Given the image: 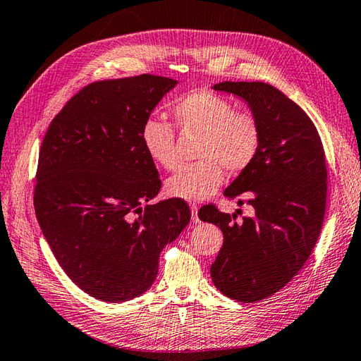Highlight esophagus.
I'll return each mask as SVG.
<instances>
[{
    "label": "esophagus",
    "instance_id": "obj_1",
    "mask_svg": "<svg viewBox=\"0 0 361 361\" xmlns=\"http://www.w3.org/2000/svg\"><path fill=\"white\" fill-rule=\"evenodd\" d=\"M190 208V216H192V222H200V217H199V207H197L195 203H190L189 204Z\"/></svg>",
    "mask_w": 361,
    "mask_h": 361
}]
</instances>
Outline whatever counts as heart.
I'll return each instance as SVG.
<instances>
[{"label":"heart","mask_w":361,"mask_h":361,"mask_svg":"<svg viewBox=\"0 0 361 361\" xmlns=\"http://www.w3.org/2000/svg\"><path fill=\"white\" fill-rule=\"evenodd\" d=\"M175 123L185 133H199L197 157L202 161L181 167L166 181L171 197L200 202L217 192L225 172L241 173L257 159L263 130L250 109H236L235 103L214 92L197 90L172 106ZM140 140L154 164L166 171L178 166L176 134L171 122L148 117L140 126Z\"/></svg>","instance_id":"1"}]
</instances>
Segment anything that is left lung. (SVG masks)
<instances>
[{
    "instance_id": "left-lung-1",
    "label": "left lung",
    "mask_w": 361,
    "mask_h": 361,
    "mask_svg": "<svg viewBox=\"0 0 361 361\" xmlns=\"http://www.w3.org/2000/svg\"><path fill=\"white\" fill-rule=\"evenodd\" d=\"M213 89L244 98L263 139L257 159L224 192L249 203L252 216L236 221L216 204L199 214L224 233L211 279L233 300L259 302L286 286L312 255L326 214V153L312 118L271 84L224 81Z\"/></svg>"
}]
</instances>
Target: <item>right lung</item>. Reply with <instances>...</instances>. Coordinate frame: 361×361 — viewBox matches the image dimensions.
<instances>
[{"label": "right lung", "instance_id": "add662e5", "mask_svg": "<svg viewBox=\"0 0 361 361\" xmlns=\"http://www.w3.org/2000/svg\"><path fill=\"white\" fill-rule=\"evenodd\" d=\"M176 84L136 75L94 81L70 98L39 152L34 209L56 259L75 285L103 302L153 285L159 253L190 221L188 203L158 195L161 180L140 126Z\"/></svg>", "mask_w": 361, "mask_h": 361}]
</instances>
